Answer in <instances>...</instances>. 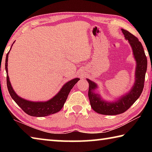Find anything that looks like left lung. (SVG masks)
<instances>
[{
	"mask_svg": "<svg viewBox=\"0 0 152 152\" xmlns=\"http://www.w3.org/2000/svg\"><path fill=\"white\" fill-rule=\"evenodd\" d=\"M126 40L128 41L132 48L133 57L136 66L135 82L132 88L126 94L121 95L113 101L104 100L101 95L95 92L98 85L94 82L86 78L89 84L88 98L92 109L99 114L105 115H115L126 111L137 101L143 91L145 76L147 71L148 61L145 51L141 42L128 31L121 29Z\"/></svg>",
	"mask_w": 152,
	"mask_h": 152,
	"instance_id": "8db88e82",
	"label": "left lung"
}]
</instances>
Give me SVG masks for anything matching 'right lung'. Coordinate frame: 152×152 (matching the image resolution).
<instances>
[{
  "mask_svg": "<svg viewBox=\"0 0 152 152\" xmlns=\"http://www.w3.org/2000/svg\"><path fill=\"white\" fill-rule=\"evenodd\" d=\"M15 42H13L14 43ZM12 43V44H13ZM12 48V46H11ZM11 48L10 50H11ZM10 50L6 56L5 60V69L7 72V84L9 94L14 100L15 102L21 108L22 110L27 115L33 117H45L48 115L54 114L60 111L64 107L69 93L72 88L77 83L80 78H74L71 80L67 82L61 87L60 91L54 96L47 101H31L19 96L15 92L10 82L8 75V56Z\"/></svg>",
  "mask_w": 152,
  "mask_h": 152,
  "instance_id": "obj_1",
  "label": "right lung"
}]
</instances>
